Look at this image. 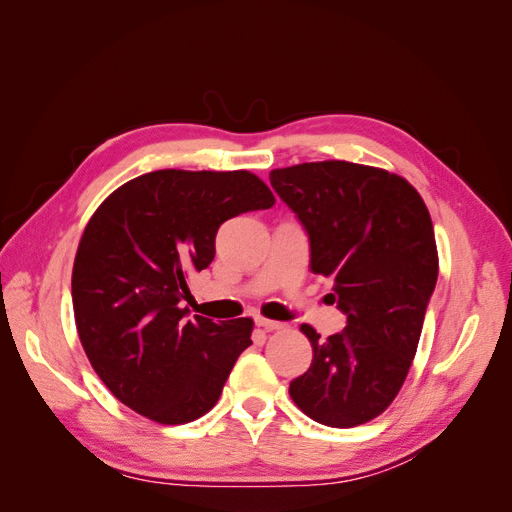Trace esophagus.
<instances>
[{
    "mask_svg": "<svg viewBox=\"0 0 512 512\" xmlns=\"http://www.w3.org/2000/svg\"><path fill=\"white\" fill-rule=\"evenodd\" d=\"M256 324H258V327L265 329V331H280V329H284V327H286L284 322L269 320V318H262V316H258V318H256Z\"/></svg>",
    "mask_w": 512,
    "mask_h": 512,
    "instance_id": "1",
    "label": "esophagus"
}]
</instances>
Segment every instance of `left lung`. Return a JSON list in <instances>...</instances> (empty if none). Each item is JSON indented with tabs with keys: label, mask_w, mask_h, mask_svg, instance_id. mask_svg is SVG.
I'll list each match as a JSON object with an SVG mask.
<instances>
[{
	"label": "left lung",
	"mask_w": 512,
	"mask_h": 512,
	"mask_svg": "<svg viewBox=\"0 0 512 512\" xmlns=\"http://www.w3.org/2000/svg\"><path fill=\"white\" fill-rule=\"evenodd\" d=\"M271 185L309 237V267L333 280L342 333L320 339L301 324L314 359L290 397L327 427L382 414L404 384L438 282L429 211L389 170L344 160L271 170Z\"/></svg>",
	"instance_id": "1"
}]
</instances>
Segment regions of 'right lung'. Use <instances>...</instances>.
Segmentation results:
<instances>
[{"label":"right lung","mask_w":512,"mask_h":512,"mask_svg":"<svg viewBox=\"0 0 512 512\" xmlns=\"http://www.w3.org/2000/svg\"><path fill=\"white\" fill-rule=\"evenodd\" d=\"M273 203L247 170L166 168L123 183L91 215L72 269L74 320L121 404L162 425L218 404L254 322L192 318L188 277L211 265L226 220Z\"/></svg>","instance_id":"right-lung-1"}]
</instances>
